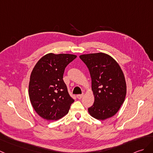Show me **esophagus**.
<instances>
[{"label":"esophagus","mask_w":153,"mask_h":153,"mask_svg":"<svg viewBox=\"0 0 153 153\" xmlns=\"http://www.w3.org/2000/svg\"><path fill=\"white\" fill-rule=\"evenodd\" d=\"M83 96H84L83 94H78V95H77V98L78 99H81V98L83 97Z\"/></svg>","instance_id":"esophagus-1"}]
</instances>
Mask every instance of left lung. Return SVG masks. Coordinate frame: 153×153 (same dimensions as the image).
<instances>
[{
    "label": "left lung",
    "mask_w": 153,
    "mask_h": 153,
    "mask_svg": "<svg viewBox=\"0 0 153 153\" xmlns=\"http://www.w3.org/2000/svg\"><path fill=\"white\" fill-rule=\"evenodd\" d=\"M79 58L89 70L94 97L88 113L100 120L114 116L126 94V83L121 68L112 56L104 53L83 54Z\"/></svg>",
    "instance_id": "left-lung-1"
}]
</instances>
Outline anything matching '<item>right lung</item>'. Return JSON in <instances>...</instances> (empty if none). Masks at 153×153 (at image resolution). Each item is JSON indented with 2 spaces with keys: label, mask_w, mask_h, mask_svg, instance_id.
<instances>
[{
  "label": "right lung",
  "mask_w": 153,
  "mask_h": 153,
  "mask_svg": "<svg viewBox=\"0 0 153 153\" xmlns=\"http://www.w3.org/2000/svg\"><path fill=\"white\" fill-rule=\"evenodd\" d=\"M77 55L49 53L38 60L32 71L28 95L38 115L48 120H56L65 116L74 102L63 81L66 66Z\"/></svg>",
  "instance_id": "add662e5"
}]
</instances>
